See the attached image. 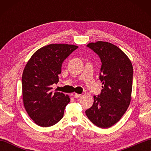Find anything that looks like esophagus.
Segmentation results:
<instances>
[{
    "instance_id": "34e87169",
    "label": "esophagus",
    "mask_w": 151,
    "mask_h": 151,
    "mask_svg": "<svg viewBox=\"0 0 151 151\" xmlns=\"http://www.w3.org/2000/svg\"><path fill=\"white\" fill-rule=\"evenodd\" d=\"M82 96L81 94H78V93H75L74 94V97H75V99H78L80 98Z\"/></svg>"
}]
</instances>
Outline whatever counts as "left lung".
I'll return each mask as SVG.
<instances>
[{"mask_svg":"<svg viewBox=\"0 0 151 151\" xmlns=\"http://www.w3.org/2000/svg\"><path fill=\"white\" fill-rule=\"evenodd\" d=\"M87 46L101 60L100 80L102 89L100 95L93 96V104L86 111V114L96 126L107 129L121 119L130 105L132 64L123 50L111 43L99 41L89 43Z\"/></svg>","mask_w":151,"mask_h":151,"instance_id":"left-lung-1","label":"left lung"}]
</instances>
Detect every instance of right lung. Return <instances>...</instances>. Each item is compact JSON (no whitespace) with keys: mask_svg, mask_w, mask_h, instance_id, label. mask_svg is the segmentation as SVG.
Masks as SVG:
<instances>
[{"mask_svg":"<svg viewBox=\"0 0 151 151\" xmlns=\"http://www.w3.org/2000/svg\"><path fill=\"white\" fill-rule=\"evenodd\" d=\"M77 48L75 45H48L36 50L25 65L22 101L28 115L38 126L49 127L62 119L69 96L52 92V85L59 81L64 60Z\"/></svg>","mask_w":151,"mask_h":151,"instance_id":"obj_1","label":"right lung"}]
</instances>
